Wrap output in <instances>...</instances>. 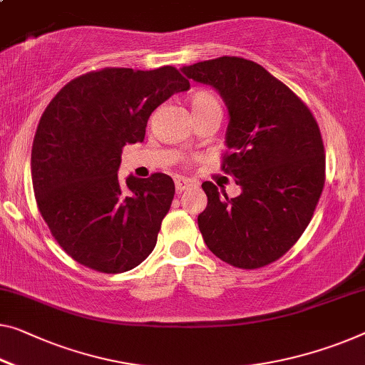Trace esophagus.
<instances>
[{
    "instance_id": "obj_1",
    "label": "esophagus",
    "mask_w": 365,
    "mask_h": 365,
    "mask_svg": "<svg viewBox=\"0 0 365 365\" xmlns=\"http://www.w3.org/2000/svg\"><path fill=\"white\" fill-rule=\"evenodd\" d=\"M192 187H197V182L190 180V178H185V177H177L175 178V188H177L178 193H182V192H185V190H188Z\"/></svg>"
}]
</instances>
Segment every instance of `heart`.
Wrapping results in <instances>:
<instances>
[{"mask_svg":"<svg viewBox=\"0 0 365 365\" xmlns=\"http://www.w3.org/2000/svg\"><path fill=\"white\" fill-rule=\"evenodd\" d=\"M188 103L193 111V116H198L201 113L215 110V108H221L215 93H211L210 90H203V88L192 91L188 96Z\"/></svg>","mask_w":365,"mask_h":365,"instance_id":"obj_1","label":"heart"}]
</instances>
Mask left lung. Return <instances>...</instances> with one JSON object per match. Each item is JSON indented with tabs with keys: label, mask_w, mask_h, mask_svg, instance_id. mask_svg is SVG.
Returning a JSON list of instances; mask_svg holds the SVG:
<instances>
[{
	"label": "left lung",
	"mask_w": 365,
	"mask_h": 365,
	"mask_svg": "<svg viewBox=\"0 0 365 365\" xmlns=\"http://www.w3.org/2000/svg\"><path fill=\"white\" fill-rule=\"evenodd\" d=\"M211 85L230 111L221 168L242 192L227 198L211 182L198 227L216 257L239 269L265 267L288 252L312 221L324 187V145L317 119L285 83L242 57L183 67Z\"/></svg>",
	"instance_id": "8db88e82"
}]
</instances>
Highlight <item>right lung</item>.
I'll return each instance as SVG.
<instances>
[{
  "mask_svg": "<svg viewBox=\"0 0 365 365\" xmlns=\"http://www.w3.org/2000/svg\"><path fill=\"white\" fill-rule=\"evenodd\" d=\"M190 81L175 67L103 68L68 81L42 113L31 154L37 206L52 236L85 267L121 274L154 251L175 185L165 173L119 182L123 148Z\"/></svg>",
  "mask_w": 365,
  "mask_h": 365,
  "instance_id": "add662e5",
  "label": "right lung"
}]
</instances>
